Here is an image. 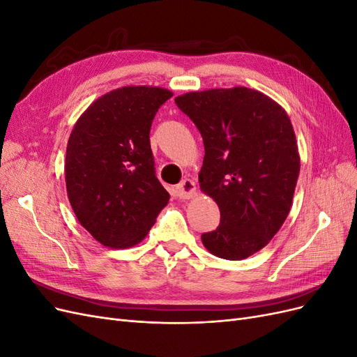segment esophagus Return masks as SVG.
<instances>
[{
    "mask_svg": "<svg viewBox=\"0 0 357 357\" xmlns=\"http://www.w3.org/2000/svg\"><path fill=\"white\" fill-rule=\"evenodd\" d=\"M197 193V186L190 178H185L180 185L177 186V195L181 199H189Z\"/></svg>",
    "mask_w": 357,
    "mask_h": 357,
    "instance_id": "34e87169",
    "label": "esophagus"
}]
</instances>
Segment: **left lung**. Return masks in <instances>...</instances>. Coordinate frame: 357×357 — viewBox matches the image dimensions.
Wrapping results in <instances>:
<instances>
[{
	"mask_svg": "<svg viewBox=\"0 0 357 357\" xmlns=\"http://www.w3.org/2000/svg\"><path fill=\"white\" fill-rule=\"evenodd\" d=\"M204 142L199 186L219 205L220 223L201 235L214 256L241 261L282 228L299 176L296 138L286 112L248 88L189 92L176 98Z\"/></svg>",
	"mask_w": 357,
	"mask_h": 357,
	"instance_id": "8db88e82",
	"label": "left lung"
}]
</instances>
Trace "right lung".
<instances>
[{
    "mask_svg": "<svg viewBox=\"0 0 357 357\" xmlns=\"http://www.w3.org/2000/svg\"><path fill=\"white\" fill-rule=\"evenodd\" d=\"M171 96L153 86H126L92 102L73 128L68 199L80 225L105 247L138 244L169 201L156 177L150 128Z\"/></svg>",
    "mask_w": 357,
    "mask_h": 357,
    "instance_id": "add662e5",
    "label": "right lung"
}]
</instances>
